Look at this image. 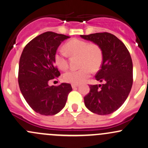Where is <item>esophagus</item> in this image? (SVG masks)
<instances>
[{
	"instance_id": "esophagus-1",
	"label": "esophagus",
	"mask_w": 148,
	"mask_h": 148,
	"mask_svg": "<svg viewBox=\"0 0 148 148\" xmlns=\"http://www.w3.org/2000/svg\"><path fill=\"white\" fill-rule=\"evenodd\" d=\"M71 86H72L73 89H75V88L78 87L79 85H78V84H71Z\"/></svg>"
}]
</instances>
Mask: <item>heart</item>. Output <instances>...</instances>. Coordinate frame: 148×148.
I'll return each instance as SVG.
<instances>
[{
  "label": "heart",
  "mask_w": 148,
  "mask_h": 148,
  "mask_svg": "<svg viewBox=\"0 0 148 148\" xmlns=\"http://www.w3.org/2000/svg\"><path fill=\"white\" fill-rule=\"evenodd\" d=\"M64 49L71 56H79L80 69L71 70L63 75L66 82L79 84L89 77L92 70L97 71L102 65L103 54L102 49L96 43H89L80 39L71 40L64 45ZM54 62L61 70H66L69 67L67 56L62 51H58L54 55Z\"/></svg>",
  "instance_id": "b5f03b06"
}]
</instances>
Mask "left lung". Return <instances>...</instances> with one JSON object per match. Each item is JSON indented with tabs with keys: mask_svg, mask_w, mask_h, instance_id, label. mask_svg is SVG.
I'll list each match as a JSON object with an SVG mask.
<instances>
[{
	"mask_svg": "<svg viewBox=\"0 0 148 148\" xmlns=\"http://www.w3.org/2000/svg\"><path fill=\"white\" fill-rule=\"evenodd\" d=\"M80 37L98 44L103 54L96 79L105 84L89 85L84 96L85 106L94 113L105 115L119 108L127 99L133 84V64L124 44L109 33H96Z\"/></svg>",
	"mask_w": 148,
	"mask_h": 148,
	"instance_id": "left-lung-1",
	"label": "left lung"
}]
</instances>
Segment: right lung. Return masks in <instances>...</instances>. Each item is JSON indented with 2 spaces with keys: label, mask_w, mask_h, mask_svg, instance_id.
Here are the masks:
<instances>
[{
  "label": "right lung",
  "mask_w": 148,
  "mask_h": 148,
  "mask_svg": "<svg viewBox=\"0 0 148 148\" xmlns=\"http://www.w3.org/2000/svg\"><path fill=\"white\" fill-rule=\"evenodd\" d=\"M69 38L47 31L30 41L21 53L18 74L19 89L30 107L42 115L60 112L72 91L69 83L49 85L51 79L60 75L54 62L56 50Z\"/></svg>",
  "instance_id": "add662e5"
}]
</instances>
